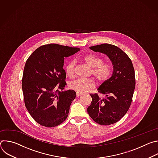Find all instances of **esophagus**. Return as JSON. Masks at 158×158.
<instances>
[{
  "instance_id": "34e87169",
  "label": "esophagus",
  "mask_w": 158,
  "mask_h": 158,
  "mask_svg": "<svg viewBox=\"0 0 158 158\" xmlns=\"http://www.w3.org/2000/svg\"><path fill=\"white\" fill-rule=\"evenodd\" d=\"M82 94L81 93H76V96L77 97H79L80 96H81Z\"/></svg>"
}]
</instances>
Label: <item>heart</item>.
Listing matches in <instances>:
<instances>
[{"instance_id": "1", "label": "heart", "mask_w": 158, "mask_h": 158, "mask_svg": "<svg viewBox=\"0 0 158 158\" xmlns=\"http://www.w3.org/2000/svg\"><path fill=\"white\" fill-rule=\"evenodd\" d=\"M82 60L92 68L93 74L100 83L106 82L110 77L112 73V66L109 63L103 62L102 57L94 54H89L82 57ZM74 60H70L65 66V74L71 78L75 76ZM96 85V82L92 79H78L69 83L70 89L79 93H84L94 89Z\"/></svg>"}]
</instances>
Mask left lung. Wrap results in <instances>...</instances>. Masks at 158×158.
Listing matches in <instances>:
<instances>
[{
    "label": "left lung",
    "mask_w": 158,
    "mask_h": 158,
    "mask_svg": "<svg viewBox=\"0 0 158 158\" xmlns=\"http://www.w3.org/2000/svg\"><path fill=\"white\" fill-rule=\"evenodd\" d=\"M95 52L106 54L113 64V74L98 89L92 98L87 112L92 119L101 125L107 126L119 121L131 104L136 84L134 69L131 59L120 48L109 44L90 47Z\"/></svg>",
    "instance_id": "8db88e82"
}]
</instances>
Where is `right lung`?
<instances>
[{
	"label": "right lung",
	"instance_id": "obj_1",
	"mask_svg": "<svg viewBox=\"0 0 158 158\" xmlns=\"http://www.w3.org/2000/svg\"><path fill=\"white\" fill-rule=\"evenodd\" d=\"M80 51L57 44L43 45L27 59L22 87L26 107L32 118L41 126L53 127L68 116L75 99L73 90L64 91L65 72L64 57Z\"/></svg>",
	"mask_w": 158,
	"mask_h": 158
}]
</instances>
